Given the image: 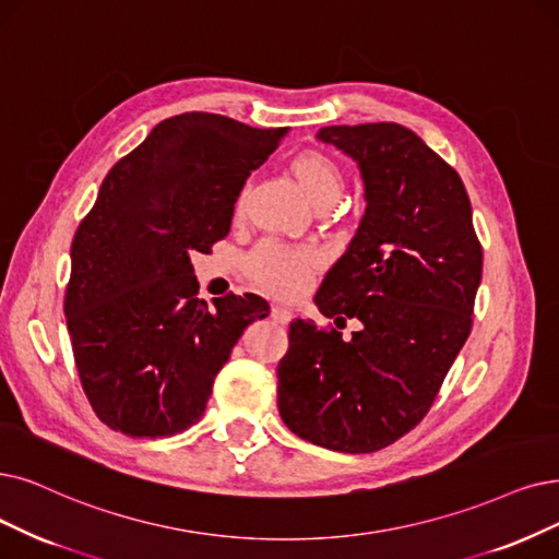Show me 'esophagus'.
Masks as SVG:
<instances>
[{
	"label": "esophagus",
	"instance_id": "34e87169",
	"mask_svg": "<svg viewBox=\"0 0 559 559\" xmlns=\"http://www.w3.org/2000/svg\"><path fill=\"white\" fill-rule=\"evenodd\" d=\"M271 317H273V321H277V323L286 325V323H292V319H294V311H292V309H286V307H282V305H275V307H273V311H271Z\"/></svg>",
	"mask_w": 559,
	"mask_h": 559
}]
</instances>
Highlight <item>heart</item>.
<instances>
[{
  "instance_id": "heart-1",
  "label": "heart",
  "mask_w": 559,
  "mask_h": 559,
  "mask_svg": "<svg viewBox=\"0 0 559 559\" xmlns=\"http://www.w3.org/2000/svg\"><path fill=\"white\" fill-rule=\"evenodd\" d=\"M292 171L314 209L332 206L344 190L340 165L319 151L300 153L292 163ZM311 267H314V259L307 252H288L273 242L263 245L252 257L254 277L282 296L298 294Z\"/></svg>"
}]
</instances>
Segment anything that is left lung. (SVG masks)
I'll return each mask as SVG.
<instances>
[{
    "mask_svg": "<svg viewBox=\"0 0 559 559\" xmlns=\"http://www.w3.org/2000/svg\"><path fill=\"white\" fill-rule=\"evenodd\" d=\"M357 165L365 215L314 305L348 342L296 319L277 367V406L296 436L369 454L406 436L431 408L473 325L481 245L459 174L399 123L317 132Z\"/></svg>",
    "mask_w": 559,
    "mask_h": 559,
    "instance_id": "1",
    "label": "left lung"
}]
</instances>
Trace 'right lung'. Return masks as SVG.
Instances as JSON below:
<instances>
[{"instance_id":"add662e5","label":"right lung","mask_w":559,"mask_h":559,"mask_svg":"<svg viewBox=\"0 0 559 559\" xmlns=\"http://www.w3.org/2000/svg\"><path fill=\"white\" fill-rule=\"evenodd\" d=\"M288 128H250L190 111L160 121L109 169L71 248L66 319L96 415L132 438L202 419L213 381L261 296L197 298L192 254L231 229L234 204Z\"/></svg>"}]
</instances>
